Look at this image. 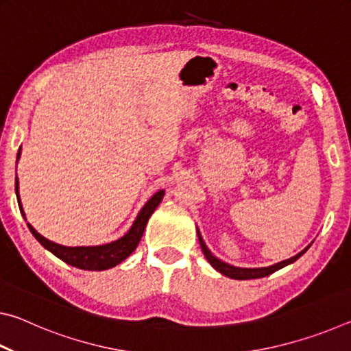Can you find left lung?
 Masks as SVG:
<instances>
[{"instance_id":"1","label":"left lung","mask_w":351,"mask_h":351,"mask_svg":"<svg viewBox=\"0 0 351 351\" xmlns=\"http://www.w3.org/2000/svg\"><path fill=\"white\" fill-rule=\"evenodd\" d=\"M198 240H199L201 249H203V252L206 255L207 261H209V263L213 266V268H215L218 272H221L223 276L230 277V278H235V280H249V278H261V277L269 276V274H272V272H276L278 269L285 268V266L294 263V261L299 258V257H302V255H304L308 251V247H310V246H308L302 252L294 255V257H291L288 260H283V261H280V263H276V265H272V266H266V268H237V266H232V265H229V263H224V261L217 258L215 255H213L209 251V249H207L206 243L203 241V239H201L199 230H198Z\"/></svg>"}]
</instances>
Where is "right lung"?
Here are the masks:
<instances>
[{"instance_id":"add662e5","label":"right lung","mask_w":351,"mask_h":351,"mask_svg":"<svg viewBox=\"0 0 351 351\" xmlns=\"http://www.w3.org/2000/svg\"><path fill=\"white\" fill-rule=\"evenodd\" d=\"M21 154V147L19 150V154H16V162H19V158ZM15 193L16 198H19V206L20 210L25 217V212H23L21 207V201H20V195H19V178H15ZM164 190H159L153 195V197L147 201V204L142 207L139 215L136 217L134 223L132 228H130L128 232L112 243H108V245H102V246H77V247H68V246H62L57 245V243L45 239L43 235H40L37 230H35L31 224L27 223V228L31 230L32 235L38 240V243L47 251L52 252L60 260H63L64 263H68L71 266H75L79 269H85V271H104V269H110L112 266H116L121 263V261L125 260L130 254H132L136 247H138L139 241L142 239V234H144L145 226L148 223V218L152 217V213L156 210V207L161 203L164 198ZM26 219V217H25Z\"/></svg>"}]
</instances>
